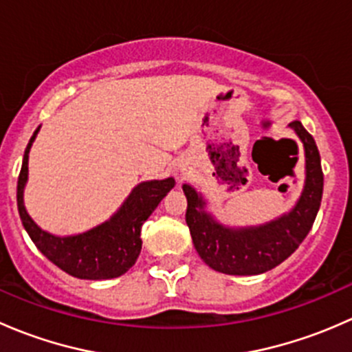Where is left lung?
I'll list each match as a JSON object with an SVG mask.
<instances>
[{"label":"left lung","instance_id":"8db88e82","mask_svg":"<svg viewBox=\"0 0 352 352\" xmlns=\"http://www.w3.org/2000/svg\"><path fill=\"white\" fill-rule=\"evenodd\" d=\"M303 144L305 186L296 204L272 221L257 226H230L208 211V201L184 184L186 221L199 257L214 271L232 276H255L286 261L311 230L324 192L320 153L300 120L289 124Z\"/></svg>","mask_w":352,"mask_h":352}]
</instances>
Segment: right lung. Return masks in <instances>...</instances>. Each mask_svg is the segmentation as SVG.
<instances>
[{"label": "right lung", "instance_id": "obj_1", "mask_svg": "<svg viewBox=\"0 0 352 352\" xmlns=\"http://www.w3.org/2000/svg\"><path fill=\"white\" fill-rule=\"evenodd\" d=\"M41 126L25 148L22 170L16 186V204L23 228L35 247L59 269L78 279H113L126 274L141 252V226L151 216L162 199L175 187V179L146 180L131 190L126 201L107 221L78 235H52L42 230L23 204L25 186L28 180V153Z\"/></svg>", "mask_w": 352, "mask_h": 352}]
</instances>
